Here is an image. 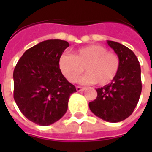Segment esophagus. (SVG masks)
Returning a JSON list of instances; mask_svg holds the SVG:
<instances>
[{
  "label": "esophagus",
  "mask_w": 152,
  "mask_h": 152,
  "mask_svg": "<svg viewBox=\"0 0 152 152\" xmlns=\"http://www.w3.org/2000/svg\"><path fill=\"white\" fill-rule=\"evenodd\" d=\"M85 90V88H83V87H76V91H83Z\"/></svg>",
  "instance_id": "esophagus-1"
}]
</instances>
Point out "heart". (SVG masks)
Here are the masks:
<instances>
[{
	"label": "heart",
	"mask_w": 152,
	"mask_h": 152,
	"mask_svg": "<svg viewBox=\"0 0 152 152\" xmlns=\"http://www.w3.org/2000/svg\"><path fill=\"white\" fill-rule=\"evenodd\" d=\"M59 67L65 78L76 82L85 70L88 73L80 79L83 83H97L106 85L115 78L120 68L118 55L107 51L99 45H91L77 50L72 55L63 54Z\"/></svg>",
	"instance_id": "obj_1"
}]
</instances>
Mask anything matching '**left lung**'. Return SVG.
I'll use <instances>...</instances> for the list:
<instances>
[{"label":"left lung","instance_id":"obj_1","mask_svg":"<svg viewBox=\"0 0 152 152\" xmlns=\"http://www.w3.org/2000/svg\"><path fill=\"white\" fill-rule=\"evenodd\" d=\"M107 43L119 57L120 68L111 83L96 89L97 98L89 102V108L98 118L114 123L129 118L136 108L142 90L141 71L130 49L113 41Z\"/></svg>","mask_w":152,"mask_h":152}]
</instances>
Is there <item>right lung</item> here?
I'll return each instance as SVG.
<instances>
[{
    "label": "right lung",
    "mask_w": 152,
    "mask_h": 152,
    "mask_svg": "<svg viewBox=\"0 0 152 152\" xmlns=\"http://www.w3.org/2000/svg\"><path fill=\"white\" fill-rule=\"evenodd\" d=\"M69 46L60 39L42 42L25 51L15 65L14 99L21 113L37 125L47 126L60 120L76 91L59 68L61 56Z\"/></svg>",
    "instance_id": "obj_1"
}]
</instances>
